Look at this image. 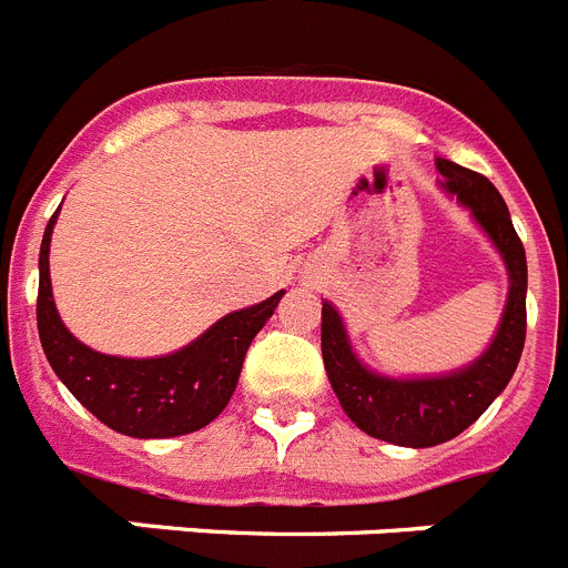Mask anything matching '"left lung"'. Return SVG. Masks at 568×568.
Masks as SVG:
<instances>
[{
	"label": "left lung",
	"instance_id": "obj_1",
	"mask_svg": "<svg viewBox=\"0 0 568 568\" xmlns=\"http://www.w3.org/2000/svg\"><path fill=\"white\" fill-rule=\"evenodd\" d=\"M445 190L454 193L488 233L511 276L497 337L479 361L445 378L395 381L369 373L352 352L346 328L332 303H323L321 349L343 413L364 433L402 447H433L468 430L490 402L508 387L526 343V247L511 225L499 190L485 175L436 159Z\"/></svg>",
	"mask_w": 568,
	"mask_h": 568
}]
</instances>
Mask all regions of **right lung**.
I'll return each instance as SVG.
<instances>
[{"mask_svg":"<svg viewBox=\"0 0 568 568\" xmlns=\"http://www.w3.org/2000/svg\"><path fill=\"white\" fill-rule=\"evenodd\" d=\"M54 219L40 247L37 328L57 378L92 416L123 436L170 438L202 430L231 402L247 346L285 292H276L260 306L227 314L175 355L150 361L100 355L71 335L54 308L49 276Z\"/></svg>","mask_w":568,"mask_h":568,"instance_id":"obj_1","label":"right lung"}]
</instances>
